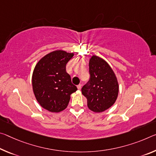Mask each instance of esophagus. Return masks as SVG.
Listing matches in <instances>:
<instances>
[{"label":"esophagus","mask_w":156,"mask_h":156,"mask_svg":"<svg viewBox=\"0 0 156 156\" xmlns=\"http://www.w3.org/2000/svg\"><path fill=\"white\" fill-rule=\"evenodd\" d=\"M77 87H78V90H80V89H81V87H82V85H80V84H79V85H77Z\"/></svg>","instance_id":"esophagus-1"}]
</instances>
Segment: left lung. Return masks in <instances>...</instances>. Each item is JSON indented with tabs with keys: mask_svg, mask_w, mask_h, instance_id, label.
<instances>
[{
	"mask_svg": "<svg viewBox=\"0 0 156 156\" xmlns=\"http://www.w3.org/2000/svg\"><path fill=\"white\" fill-rule=\"evenodd\" d=\"M90 78L82 88L89 109L101 112L110 108L117 100V79L110 65L99 57L93 55L89 63Z\"/></svg>",
	"mask_w": 156,
	"mask_h": 156,
	"instance_id": "1",
	"label": "left lung"
}]
</instances>
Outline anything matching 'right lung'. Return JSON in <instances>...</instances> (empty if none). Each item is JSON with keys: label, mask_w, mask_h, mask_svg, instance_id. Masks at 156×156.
Here are the masks:
<instances>
[{"label": "right lung", "mask_w": 156, "mask_h": 156, "mask_svg": "<svg viewBox=\"0 0 156 156\" xmlns=\"http://www.w3.org/2000/svg\"><path fill=\"white\" fill-rule=\"evenodd\" d=\"M73 53L55 51L47 54L34 67L32 82L37 101L44 109L59 112L67 107L70 96L77 90L66 71Z\"/></svg>", "instance_id": "add662e5"}]
</instances>
